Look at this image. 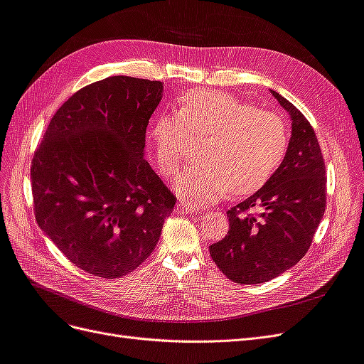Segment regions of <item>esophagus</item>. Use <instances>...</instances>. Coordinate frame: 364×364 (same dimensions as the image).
Segmentation results:
<instances>
[{
    "label": "esophagus",
    "mask_w": 364,
    "mask_h": 364,
    "mask_svg": "<svg viewBox=\"0 0 364 364\" xmlns=\"http://www.w3.org/2000/svg\"><path fill=\"white\" fill-rule=\"evenodd\" d=\"M178 208L182 209L183 213H188V214H200L202 211H205V209H202L199 206H194V205H190V203H183V202L178 203Z\"/></svg>",
    "instance_id": "34e87169"
}]
</instances>
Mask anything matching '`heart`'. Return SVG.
I'll list each match as a JSON object with an SVG mask.
<instances>
[{"label": "heart", "mask_w": 364, "mask_h": 364, "mask_svg": "<svg viewBox=\"0 0 364 364\" xmlns=\"http://www.w3.org/2000/svg\"><path fill=\"white\" fill-rule=\"evenodd\" d=\"M197 158L176 181L186 200L208 202L228 190L241 196L266 185L289 150V129L277 114L261 111L223 91L197 87L185 92L174 112L151 119L153 158L165 178L178 173L186 142L199 139Z\"/></svg>", "instance_id": "obj_1"}]
</instances>
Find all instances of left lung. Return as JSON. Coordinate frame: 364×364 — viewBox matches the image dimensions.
Masks as SVG:
<instances>
[{
  "instance_id": "1",
  "label": "left lung",
  "mask_w": 364,
  "mask_h": 364,
  "mask_svg": "<svg viewBox=\"0 0 364 364\" xmlns=\"http://www.w3.org/2000/svg\"><path fill=\"white\" fill-rule=\"evenodd\" d=\"M270 92L291 119L287 156L262 188L229 209L228 235L209 246L220 272L238 284L267 282L299 262L325 213V162L314 130L287 98ZM252 207L262 213L247 215Z\"/></svg>"
}]
</instances>
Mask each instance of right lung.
<instances>
[{"label":"right lung","mask_w":364,"mask_h":364,"mask_svg":"<svg viewBox=\"0 0 364 364\" xmlns=\"http://www.w3.org/2000/svg\"><path fill=\"white\" fill-rule=\"evenodd\" d=\"M164 83L107 77L54 114L31 162L39 228L77 267L114 279L155 249L176 197L144 159Z\"/></svg>","instance_id":"1"}]
</instances>
